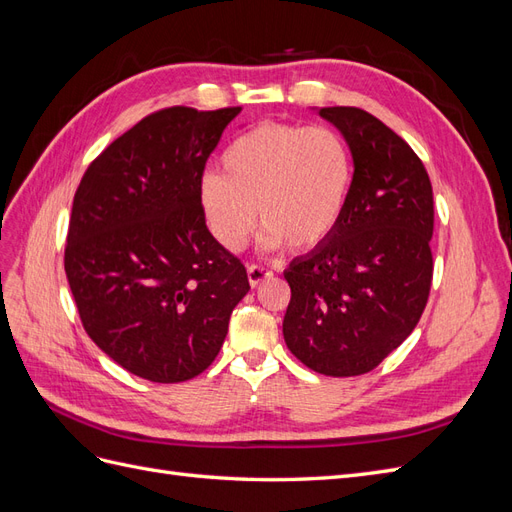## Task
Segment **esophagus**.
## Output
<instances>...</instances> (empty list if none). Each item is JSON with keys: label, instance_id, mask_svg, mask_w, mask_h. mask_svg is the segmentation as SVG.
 <instances>
[{"label": "esophagus", "instance_id": "34e87169", "mask_svg": "<svg viewBox=\"0 0 512 512\" xmlns=\"http://www.w3.org/2000/svg\"><path fill=\"white\" fill-rule=\"evenodd\" d=\"M271 275H273V271L267 269V267H262V265H250V267H247V280H250L252 286H258L260 282L269 280Z\"/></svg>", "mask_w": 512, "mask_h": 512}]
</instances>
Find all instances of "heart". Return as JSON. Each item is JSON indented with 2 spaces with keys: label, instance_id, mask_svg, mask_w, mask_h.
<instances>
[{
  "label": "heart",
  "instance_id": "b5f03b06",
  "mask_svg": "<svg viewBox=\"0 0 512 512\" xmlns=\"http://www.w3.org/2000/svg\"><path fill=\"white\" fill-rule=\"evenodd\" d=\"M350 185V147L335 128L262 123L226 147L222 175H203L200 203L226 250H241L258 213L267 247L309 250L335 230Z\"/></svg>",
  "mask_w": 512,
  "mask_h": 512
}]
</instances>
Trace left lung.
<instances>
[{
	"label": "left lung",
	"mask_w": 512,
	"mask_h": 512,
	"mask_svg": "<svg viewBox=\"0 0 512 512\" xmlns=\"http://www.w3.org/2000/svg\"><path fill=\"white\" fill-rule=\"evenodd\" d=\"M320 115L342 130L354 175L342 218L284 273L290 352L324 376L376 369L414 331L429 299L433 192L412 147L356 106Z\"/></svg>",
	"instance_id": "obj_1"
}]
</instances>
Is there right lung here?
<instances>
[{
  "label": "right lung",
  "instance_id": "obj_1",
  "mask_svg": "<svg viewBox=\"0 0 512 512\" xmlns=\"http://www.w3.org/2000/svg\"><path fill=\"white\" fill-rule=\"evenodd\" d=\"M241 106H168L123 132L76 188L64 269L83 329L130 374L196 378L218 356L250 290L215 241L200 179Z\"/></svg>",
  "mask_w": 512,
  "mask_h": 512
}]
</instances>
